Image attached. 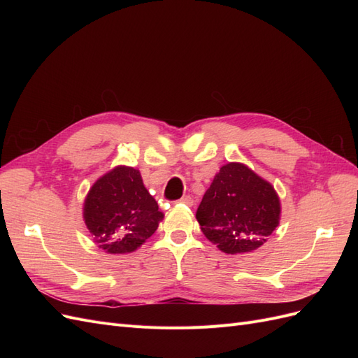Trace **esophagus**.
Segmentation results:
<instances>
[{
	"instance_id": "obj_1",
	"label": "esophagus",
	"mask_w": 358,
	"mask_h": 358,
	"mask_svg": "<svg viewBox=\"0 0 358 358\" xmlns=\"http://www.w3.org/2000/svg\"><path fill=\"white\" fill-rule=\"evenodd\" d=\"M179 203H182V204H187V206H192L194 204V200L189 197V196H185V197H182L180 200H178Z\"/></svg>"
}]
</instances>
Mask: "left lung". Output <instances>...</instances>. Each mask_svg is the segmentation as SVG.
<instances>
[{
    "mask_svg": "<svg viewBox=\"0 0 358 358\" xmlns=\"http://www.w3.org/2000/svg\"><path fill=\"white\" fill-rule=\"evenodd\" d=\"M196 218L206 239L225 254L252 252L267 242L280 221L273 185L242 162L216 173Z\"/></svg>",
    "mask_w": 358,
    "mask_h": 358,
    "instance_id": "obj_1",
    "label": "left lung"
}]
</instances>
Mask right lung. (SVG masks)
I'll return each instance as SVG.
<instances>
[{"label": "right lung", "mask_w": 358, "mask_h": 358, "mask_svg": "<svg viewBox=\"0 0 358 358\" xmlns=\"http://www.w3.org/2000/svg\"><path fill=\"white\" fill-rule=\"evenodd\" d=\"M162 218L140 171L128 166H116L96 179L83 203L86 229L107 254L134 252L157 231Z\"/></svg>", "instance_id": "add662e5"}]
</instances>
